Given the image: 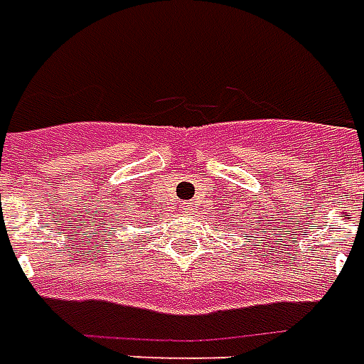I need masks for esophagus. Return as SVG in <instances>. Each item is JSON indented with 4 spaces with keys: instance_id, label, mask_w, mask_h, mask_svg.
<instances>
[{
    "instance_id": "34e87169",
    "label": "esophagus",
    "mask_w": 364,
    "mask_h": 364,
    "mask_svg": "<svg viewBox=\"0 0 364 364\" xmlns=\"http://www.w3.org/2000/svg\"><path fill=\"white\" fill-rule=\"evenodd\" d=\"M179 207H181V213H183V211H191V207H193V203H191V201H183V203Z\"/></svg>"
}]
</instances>
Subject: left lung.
Wrapping results in <instances>:
<instances>
[{
	"mask_svg": "<svg viewBox=\"0 0 364 364\" xmlns=\"http://www.w3.org/2000/svg\"><path fill=\"white\" fill-rule=\"evenodd\" d=\"M245 237H247V235H245Z\"/></svg>",
	"mask_w": 364,
	"mask_h": 364,
	"instance_id": "1",
	"label": "left lung"
}]
</instances>
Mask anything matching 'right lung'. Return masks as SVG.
<instances>
[{
	"label": "right lung",
	"mask_w": 364,
	"mask_h": 364,
	"mask_svg": "<svg viewBox=\"0 0 364 364\" xmlns=\"http://www.w3.org/2000/svg\"><path fill=\"white\" fill-rule=\"evenodd\" d=\"M105 242H107V244H108V240H105ZM105 247H107V245H105Z\"/></svg>",
	"instance_id": "right-lung-1"
}]
</instances>
